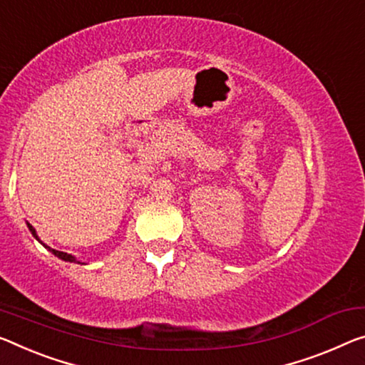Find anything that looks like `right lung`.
I'll return each mask as SVG.
<instances>
[{
    "mask_svg": "<svg viewBox=\"0 0 365 365\" xmlns=\"http://www.w3.org/2000/svg\"><path fill=\"white\" fill-rule=\"evenodd\" d=\"M27 225H29V223H27ZM29 230H31V232H32V235H34V237H36L37 238V235H36V230H34V227L32 225H29ZM38 240V238H37ZM38 241H41V240H38ZM41 243H42V241H41ZM43 245V243H42ZM43 246H46V245H43ZM46 248H48V246H46ZM50 251H52V253L55 255V256H58L60 257V259H63V261H70V262H76V259H75V256H71V255H68V253H63V251H57V250H52V248H48Z\"/></svg>",
    "mask_w": 365,
    "mask_h": 365,
    "instance_id": "1",
    "label": "right lung"
}]
</instances>
